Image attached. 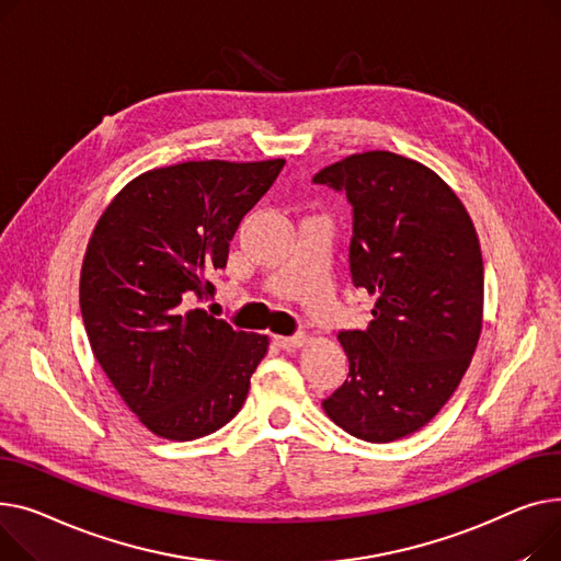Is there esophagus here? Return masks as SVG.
Masks as SVG:
<instances>
[{
  "instance_id": "1",
  "label": "esophagus",
  "mask_w": 561,
  "mask_h": 561,
  "mask_svg": "<svg viewBox=\"0 0 561 561\" xmlns=\"http://www.w3.org/2000/svg\"><path fill=\"white\" fill-rule=\"evenodd\" d=\"M276 342L283 346V348H301L306 342H308V337L304 335V333H296V335H291V337H276Z\"/></svg>"
}]
</instances>
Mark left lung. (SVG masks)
I'll return each instance as SVG.
<instances>
[{"label":"left lung","instance_id":"1","mask_svg":"<svg viewBox=\"0 0 561 561\" xmlns=\"http://www.w3.org/2000/svg\"><path fill=\"white\" fill-rule=\"evenodd\" d=\"M312 181L346 192L351 276L376 296L365 331L337 335L348 378L321 408L357 439L397 442L437 416L471 365L484 306L476 226L439 174L391 151L346 156Z\"/></svg>","mask_w":561,"mask_h":561}]
</instances>
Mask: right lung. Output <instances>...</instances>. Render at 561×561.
I'll return each mask as SVG.
<instances>
[{
	"instance_id": "right-lung-1",
	"label": "right lung",
	"mask_w": 561,
	"mask_h": 561,
	"mask_svg": "<svg viewBox=\"0 0 561 561\" xmlns=\"http://www.w3.org/2000/svg\"><path fill=\"white\" fill-rule=\"evenodd\" d=\"M285 160H187L126 183L99 217L79 301L92 353L142 425L192 442L233 419L270 337L194 308Z\"/></svg>"
}]
</instances>
